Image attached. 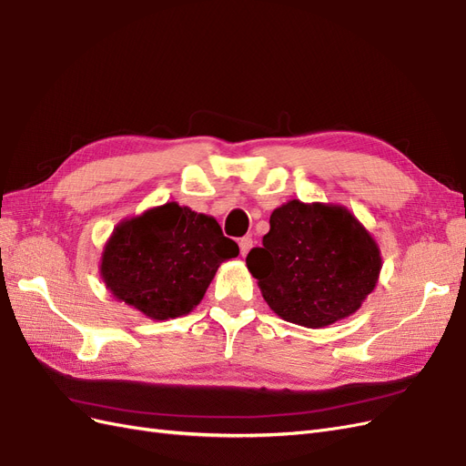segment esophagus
<instances>
[{
	"label": "esophagus",
	"mask_w": 466,
	"mask_h": 466,
	"mask_svg": "<svg viewBox=\"0 0 466 466\" xmlns=\"http://www.w3.org/2000/svg\"><path fill=\"white\" fill-rule=\"evenodd\" d=\"M238 246H239V253H242V258H246L248 255V251L251 249V246H253V239L249 238V236H244V238H239V242H238Z\"/></svg>",
	"instance_id": "34e87169"
}]
</instances>
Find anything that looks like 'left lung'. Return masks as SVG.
<instances>
[{"mask_svg": "<svg viewBox=\"0 0 466 466\" xmlns=\"http://www.w3.org/2000/svg\"><path fill=\"white\" fill-rule=\"evenodd\" d=\"M268 224L246 263L284 321L327 327L352 315L378 284L380 248L349 208L292 199Z\"/></svg>", "mask_w": 466, "mask_h": 466, "instance_id": "1", "label": "left lung"}]
</instances>
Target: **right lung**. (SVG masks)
I'll return each instance as SVG.
<instances>
[{
    "mask_svg": "<svg viewBox=\"0 0 466 466\" xmlns=\"http://www.w3.org/2000/svg\"><path fill=\"white\" fill-rule=\"evenodd\" d=\"M238 253L213 217L172 201L117 224L100 275L119 302L164 321L198 306L220 263Z\"/></svg>",
    "mask_w": 466,
    "mask_h": 466,
    "instance_id": "obj_1",
    "label": "right lung"
}]
</instances>
